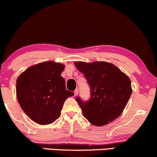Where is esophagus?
Masks as SVG:
<instances>
[{
    "instance_id": "esophagus-1",
    "label": "esophagus",
    "mask_w": 157,
    "mask_h": 157,
    "mask_svg": "<svg viewBox=\"0 0 157 157\" xmlns=\"http://www.w3.org/2000/svg\"><path fill=\"white\" fill-rule=\"evenodd\" d=\"M78 94V89H75V91H74V95L77 96Z\"/></svg>"
}]
</instances>
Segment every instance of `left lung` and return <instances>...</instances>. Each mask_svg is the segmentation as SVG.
<instances>
[{
  "instance_id": "1",
  "label": "left lung",
  "mask_w": 157,
  "mask_h": 157,
  "mask_svg": "<svg viewBox=\"0 0 157 157\" xmlns=\"http://www.w3.org/2000/svg\"><path fill=\"white\" fill-rule=\"evenodd\" d=\"M90 88L89 100L76 97L82 114L94 126H104L118 117L132 94L131 81L116 66L105 61H76Z\"/></svg>"
}]
</instances>
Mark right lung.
Masks as SVG:
<instances>
[{"label": "right lung", "instance_id": "add662e5", "mask_svg": "<svg viewBox=\"0 0 157 157\" xmlns=\"http://www.w3.org/2000/svg\"><path fill=\"white\" fill-rule=\"evenodd\" d=\"M64 65L45 61L33 65L16 80L20 106L32 121L40 125L55 122L60 117L65 100L74 94L66 90L61 76Z\"/></svg>", "mask_w": 157, "mask_h": 157}]
</instances>
